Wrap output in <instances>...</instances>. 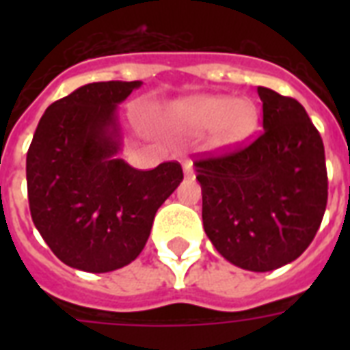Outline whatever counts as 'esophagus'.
Segmentation results:
<instances>
[{
  "label": "esophagus",
  "instance_id": "1",
  "mask_svg": "<svg viewBox=\"0 0 350 350\" xmlns=\"http://www.w3.org/2000/svg\"><path fill=\"white\" fill-rule=\"evenodd\" d=\"M183 172H185V176L194 174V167H192V161H189V159H185V161H183Z\"/></svg>",
  "mask_w": 350,
  "mask_h": 350
}]
</instances>
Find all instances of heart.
<instances>
[{"instance_id": "obj_1", "label": "heart", "mask_w": 350, "mask_h": 350, "mask_svg": "<svg viewBox=\"0 0 350 350\" xmlns=\"http://www.w3.org/2000/svg\"><path fill=\"white\" fill-rule=\"evenodd\" d=\"M169 120L189 132L211 129L214 147H236L254 134L260 112L252 100L227 96H194L169 109Z\"/></svg>"}]
</instances>
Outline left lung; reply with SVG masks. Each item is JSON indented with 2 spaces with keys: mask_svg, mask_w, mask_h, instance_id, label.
Instances as JSON below:
<instances>
[{
  "mask_svg": "<svg viewBox=\"0 0 350 350\" xmlns=\"http://www.w3.org/2000/svg\"><path fill=\"white\" fill-rule=\"evenodd\" d=\"M263 132L247 147L194 161L203 229L245 271L294 261L314 239L327 207L325 148L301 103L258 87Z\"/></svg>",
  "mask_w": 350,
  "mask_h": 350,
  "instance_id": "obj_1",
  "label": "left lung"
}]
</instances>
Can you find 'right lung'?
<instances>
[{
	"instance_id": "add662e5",
	"label": "right lung",
	"mask_w": 350,
	"mask_h": 350,
	"mask_svg": "<svg viewBox=\"0 0 350 350\" xmlns=\"http://www.w3.org/2000/svg\"><path fill=\"white\" fill-rule=\"evenodd\" d=\"M142 81H100L54 101L27 152L30 216L68 267L111 272L134 261L156 211L183 180L178 161L137 170L116 158V107Z\"/></svg>"
}]
</instances>
